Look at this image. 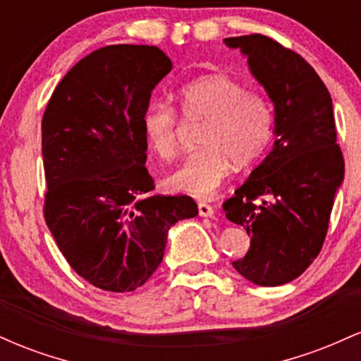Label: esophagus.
<instances>
[{
    "instance_id": "1",
    "label": "esophagus",
    "mask_w": 361,
    "mask_h": 361,
    "mask_svg": "<svg viewBox=\"0 0 361 361\" xmlns=\"http://www.w3.org/2000/svg\"><path fill=\"white\" fill-rule=\"evenodd\" d=\"M214 214H215V210L212 205L204 204V202H200V204H198V215H200V217H214Z\"/></svg>"
}]
</instances>
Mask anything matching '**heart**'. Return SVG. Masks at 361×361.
I'll return each mask as SVG.
<instances>
[{"label": "heart", "instance_id": "b5f03b06", "mask_svg": "<svg viewBox=\"0 0 361 361\" xmlns=\"http://www.w3.org/2000/svg\"><path fill=\"white\" fill-rule=\"evenodd\" d=\"M185 117L205 118L200 144L169 176L175 190L207 198L217 192L234 163H252L271 139L270 103L258 93H246L241 82L224 74H209L186 82L178 91ZM149 147L161 159L178 154L176 114L166 105H151L142 115Z\"/></svg>", "mask_w": 361, "mask_h": 361}]
</instances>
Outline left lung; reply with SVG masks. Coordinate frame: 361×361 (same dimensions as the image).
I'll return each instance as SVG.
<instances>
[{
    "label": "left lung",
    "mask_w": 361,
    "mask_h": 361,
    "mask_svg": "<svg viewBox=\"0 0 361 361\" xmlns=\"http://www.w3.org/2000/svg\"><path fill=\"white\" fill-rule=\"evenodd\" d=\"M224 44L247 59L251 76L270 98L275 122L270 154L224 204L226 217L251 235L250 251L233 267L251 283L279 287L317 258L345 180L333 100L312 66L275 40L243 35Z\"/></svg>",
    "instance_id": "left-lung-1"
}]
</instances>
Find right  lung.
Wrapping results in <instances>:
<instances>
[{
	"label": "right lung",
	"mask_w": 361,
	"mask_h": 361,
	"mask_svg": "<svg viewBox=\"0 0 361 361\" xmlns=\"http://www.w3.org/2000/svg\"><path fill=\"white\" fill-rule=\"evenodd\" d=\"M173 64L152 45H109L62 78L42 118L45 222L78 275L132 292L159 267L193 198L152 193L142 115Z\"/></svg>",
	"instance_id": "1"
}]
</instances>
